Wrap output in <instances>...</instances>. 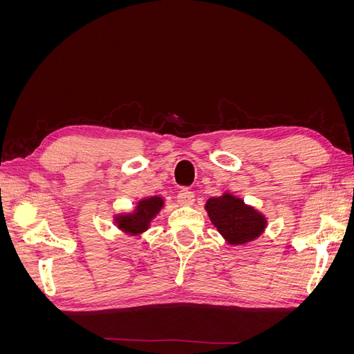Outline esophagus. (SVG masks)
<instances>
[{
  "label": "esophagus",
  "instance_id": "1",
  "mask_svg": "<svg viewBox=\"0 0 354 354\" xmlns=\"http://www.w3.org/2000/svg\"><path fill=\"white\" fill-rule=\"evenodd\" d=\"M177 201L178 203H183V205H192L195 201L194 192H190L189 189H181L177 195Z\"/></svg>",
  "mask_w": 354,
  "mask_h": 354
}]
</instances>
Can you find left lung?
Returning <instances> with one entry per match:
<instances>
[{
  "instance_id": "left-lung-1",
  "label": "left lung",
  "mask_w": 354,
  "mask_h": 354,
  "mask_svg": "<svg viewBox=\"0 0 354 354\" xmlns=\"http://www.w3.org/2000/svg\"><path fill=\"white\" fill-rule=\"evenodd\" d=\"M205 209L214 226L230 245L251 242L266 229L263 214L230 194L208 199Z\"/></svg>"
}]
</instances>
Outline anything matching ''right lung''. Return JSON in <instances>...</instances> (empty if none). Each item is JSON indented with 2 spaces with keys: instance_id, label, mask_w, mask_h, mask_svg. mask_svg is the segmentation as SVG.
Returning a JSON list of instances; mask_svg holds the SVG:
<instances>
[{
  "instance_id": "right-lung-1",
  "label": "right lung",
  "mask_w": 354,
  "mask_h": 354,
  "mask_svg": "<svg viewBox=\"0 0 354 354\" xmlns=\"http://www.w3.org/2000/svg\"><path fill=\"white\" fill-rule=\"evenodd\" d=\"M162 207L164 199L159 196L142 199L133 212L121 214L116 217L118 227L128 234H140L149 229V224Z\"/></svg>"
}]
</instances>
